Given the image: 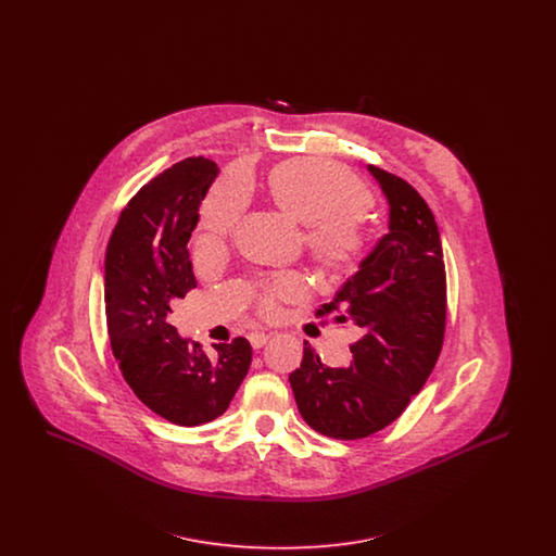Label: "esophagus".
Wrapping results in <instances>:
<instances>
[{"label":"esophagus","instance_id":"1","mask_svg":"<svg viewBox=\"0 0 556 556\" xmlns=\"http://www.w3.org/2000/svg\"><path fill=\"white\" fill-rule=\"evenodd\" d=\"M268 338H270V333H265V331H254V333L248 336L250 344H252V348H256V350L263 348L268 342Z\"/></svg>","mask_w":556,"mask_h":556}]
</instances>
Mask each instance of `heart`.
Listing matches in <instances>:
<instances>
[{
    "label": "heart",
    "instance_id": "1",
    "mask_svg": "<svg viewBox=\"0 0 556 556\" xmlns=\"http://www.w3.org/2000/svg\"><path fill=\"white\" fill-rule=\"evenodd\" d=\"M273 202L306 227V243L315 261L333 270L352 268L365 252L361 214L369 206V193L344 168L318 159H293L277 164L268 175ZM243 206L238 187H216L202 211L204 250L218 248L231 233ZM306 291L300 275H286L268 286L261 298L266 315L277 311V302L298 300Z\"/></svg>",
    "mask_w": 556,
    "mask_h": 556
}]
</instances>
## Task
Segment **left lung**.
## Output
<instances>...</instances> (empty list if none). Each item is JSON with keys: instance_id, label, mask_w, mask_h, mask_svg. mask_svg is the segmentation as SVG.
<instances>
[{"instance_id": "left-lung-1", "label": "left lung", "mask_w": 556, "mask_h": 556, "mask_svg": "<svg viewBox=\"0 0 556 556\" xmlns=\"http://www.w3.org/2000/svg\"><path fill=\"white\" fill-rule=\"evenodd\" d=\"M388 202V231L318 315L354 325L348 367H327L304 342L290 375L300 415L336 440L388 427L435 367L446 329V270L438 223L415 187L369 164Z\"/></svg>"}]
</instances>
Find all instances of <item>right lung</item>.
<instances>
[{"label": "right lung", "mask_w": 556, "mask_h": 556, "mask_svg": "<svg viewBox=\"0 0 556 556\" xmlns=\"http://www.w3.org/2000/svg\"><path fill=\"white\" fill-rule=\"evenodd\" d=\"M218 166L187 159L164 170L121 212L106 250L108 336L135 396L184 427L220 417L252 363L245 338L206 356L170 325L173 302L195 288L187 241Z\"/></svg>", "instance_id": "1"}]
</instances>
